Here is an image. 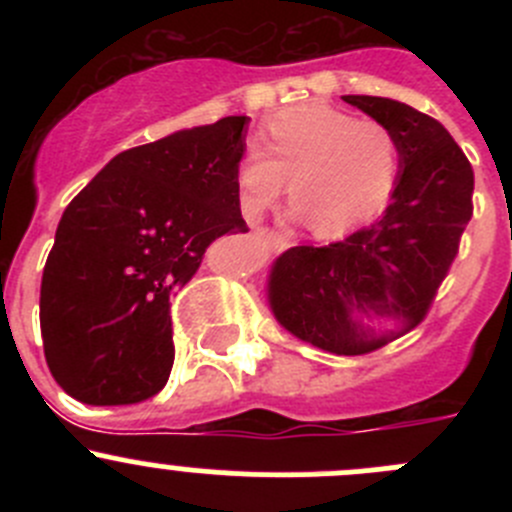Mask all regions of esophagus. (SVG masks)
<instances>
[{"label": "esophagus", "instance_id": "34e87169", "mask_svg": "<svg viewBox=\"0 0 512 512\" xmlns=\"http://www.w3.org/2000/svg\"><path fill=\"white\" fill-rule=\"evenodd\" d=\"M255 235H257V237H260V240H265V237H270V235H272V232H270V230H267V227H257V230H255Z\"/></svg>", "mask_w": 512, "mask_h": 512}]
</instances>
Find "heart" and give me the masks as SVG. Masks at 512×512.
Masks as SVG:
<instances>
[{
    "label": "heart",
    "instance_id": "heart-1",
    "mask_svg": "<svg viewBox=\"0 0 512 512\" xmlns=\"http://www.w3.org/2000/svg\"><path fill=\"white\" fill-rule=\"evenodd\" d=\"M257 146L235 173L242 215L260 218L289 178V200L317 235L369 218L389 200L401 170L399 138L389 126L329 103L282 108L260 128Z\"/></svg>",
    "mask_w": 512,
    "mask_h": 512
}]
</instances>
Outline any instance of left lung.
Wrapping results in <instances>:
<instances>
[{"instance_id":"obj_1","label":"left lung","mask_w":512,"mask_h":512,"mask_svg":"<svg viewBox=\"0 0 512 512\" xmlns=\"http://www.w3.org/2000/svg\"><path fill=\"white\" fill-rule=\"evenodd\" d=\"M396 133L401 170L391 203L369 227L324 247H289L275 260L267 299L277 322L332 354L381 349L423 322L473 215V168L426 113L381 96H344ZM364 318H394L376 333Z\"/></svg>"}]
</instances>
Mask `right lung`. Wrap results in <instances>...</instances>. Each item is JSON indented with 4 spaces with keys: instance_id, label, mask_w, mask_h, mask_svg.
Listing matches in <instances>:
<instances>
[{
    "instance_id": "right-lung-1",
    "label": "right lung",
    "mask_w": 512,
    "mask_h": 512,
    "mask_svg": "<svg viewBox=\"0 0 512 512\" xmlns=\"http://www.w3.org/2000/svg\"><path fill=\"white\" fill-rule=\"evenodd\" d=\"M247 116L128 148L61 215L39 322L56 384L91 406L156 396L173 369L170 297L213 240L247 232L235 193Z\"/></svg>"
}]
</instances>
